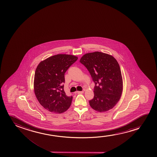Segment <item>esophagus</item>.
Here are the masks:
<instances>
[{"instance_id": "34e87169", "label": "esophagus", "mask_w": 157, "mask_h": 157, "mask_svg": "<svg viewBox=\"0 0 157 157\" xmlns=\"http://www.w3.org/2000/svg\"><path fill=\"white\" fill-rule=\"evenodd\" d=\"M77 93L78 94H82V93H84V91H77Z\"/></svg>"}]
</instances>
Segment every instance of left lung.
Masks as SVG:
<instances>
[{
    "mask_svg": "<svg viewBox=\"0 0 157 157\" xmlns=\"http://www.w3.org/2000/svg\"><path fill=\"white\" fill-rule=\"evenodd\" d=\"M80 62L87 69L94 82V98L89 101L93 109L100 113L114 107L122 94L120 67L113 56L101 52L87 53Z\"/></svg>",
    "mask_w": 157,
    "mask_h": 157,
    "instance_id": "obj_1",
    "label": "left lung"
}]
</instances>
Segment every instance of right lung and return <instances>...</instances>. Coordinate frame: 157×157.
Segmentation results:
<instances>
[{"mask_svg":"<svg viewBox=\"0 0 157 157\" xmlns=\"http://www.w3.org/2000/svg\"><path fill=\"white\" fill-rule=\"evenodd\" d=\"M78 59V57L58 54L41 61L35 70V94L41 105L52 113L61 114L70 107L72 97L64 90L65 72Z\"/></svg>","mask_w":157,"mask_h":157,"instance_id":"add662e5","label":"right lung"}]
</instances>
